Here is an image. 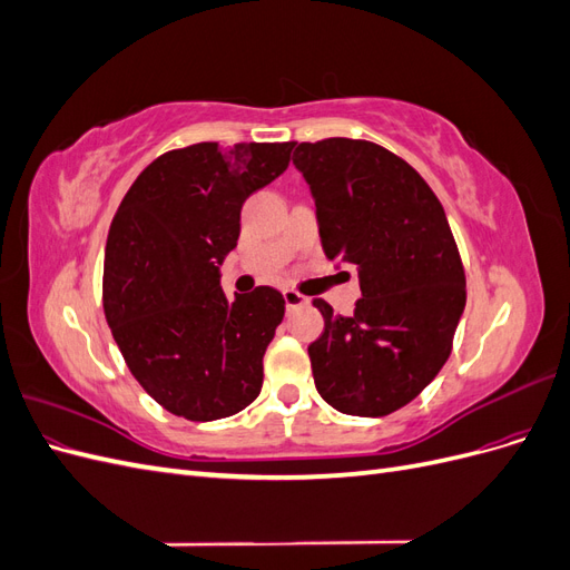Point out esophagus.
<instances>
[{"instance_id": "34e87169", "label": "esophagus", "mask_w": 570, "mask_h": 570, "mask_svg": "<svg viewBox=\"0 0 570 570\" xmlns=\"http://www.w3.org/2000/svg\"><path fill=\"white\" fill-rule=\"evenodd\" d=\"M283 297H285V306H287V308H297V306L308 304V299H306L304 295H299L297 289H285Z\"/></svg>"}]
</instances>
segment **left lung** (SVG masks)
<instances>
[{
  "label": "left lung",
  "mask_w": 570,
  "mask_h": 570,
  "mask_svg": "<svg viewBox=\"0 0 570 570\" xmlns=\"http://www.w3.org/2000/svg\"><path fill=\"white\" fill-rule=\"evenodd\" d=\"M297 166L316 202L331 262L356 266L352 316L314 299L325 331L308 344L314 383L333 409L377 419L433 383L452 354L465 275L450 220L428 183L381 145L302 142Z\"/></svg>",
  "instance_id": "left-lung-1"
}]
</instances>
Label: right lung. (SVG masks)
<instances>
[{
    "label": "right lung",
    "mask_w": 570,
    "mask_h": 570,
    "mask_svg": "<svg viewBox=\"0 0 570 570\" xmlns=\"http://www.w3.org/2000/svg\"><path fill=\"white\" fill-rule=\"evenodd\" d=\"M295 142L174 149L130 185L105 254V314L135 381L187 421L249 406L285 316L278 289L228 299L220 264L239 237L245 199L278 178Z\"/></svg>",
    "instance_id": "add662e5"
}]
</instances>
